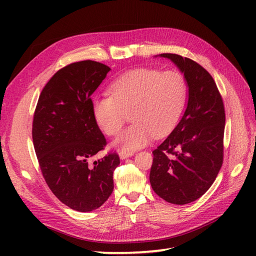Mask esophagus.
Returning <instances> with one entry per match:
<instances>
[{
  "mask_svg": "<svg viewBox=\"0 0 256 256\" xmlns=\"http://www.w3.org/2000/svg\"><path fill=\"white\" fill-rule=\"evenodd\" d=\"M133 155H134V152H124V150H122V152H120V153H118V156H120V158H121V160H126L128 157H131Z\"/></svg>",
  "mask_w": 256,
  "mask_h": 256,
  "instance_id": "1",
  "label": "esophagus"
}]
</instances>
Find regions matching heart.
Masks as SVG:
<instances>
[{"label": "heart", "instance_id": "b5f03b06", "mask_svg": "<svg viewBox=\"0 0 256 256\" xmlns=\"http://www.w3.org/2000/svg\"><path fill=\"white\" fill-rule=\"evenodd\" d=\"M111 96L92 104L96 123L108 135H116L131 112L134 122L118 135L113 146L124 152L142 148L154 136H164L176 126L187 100V84L176 70L138 68L120 76Z\"/></svg>", "mask_w": 256, "mask_h": 256}]
</instances>
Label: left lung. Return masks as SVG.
I'll list each match as a JSON object with an SVG mask.
<instances>
[{
    "label": "left lung",
    "mask_w": 256,
    "mask_h": 256,
    "mask_svg": "<svg viewBox=\"0 0 256 256\" xmlns=\"http://www.w3.org/2000/svg\"><path fill=\"white\" fill-rule=\"evenodd\" d=\"M176 64L188 86V102L176 128L153 150L150 182L156 194L187 204L206 194L224 162L226 113L214 78L199 64L176 54H160Z\"/></svg>",
    "instance_id": "left-lung-1"
}]
</instances>
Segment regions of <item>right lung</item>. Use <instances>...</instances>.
<instances>
[{
  "mask_svg": "<svg viewBox=\"0 0 256 256\" xmlns=\"http://www.w3.org/2000/svg\"><path fill=\"white\" fill-rule=\"evenodd\" d=\"M110 70L92 60L62 68L44 86L34 113L32 143L42 176L52 194L76 211L100 208L114 188L118 155L89 162L106 145L91 94Z\"/></svg>",
  "mask_w": 256,
  "mask_h": 256,
  "instance_id": "1",
  "label": "right lung"
}]
</instances>
